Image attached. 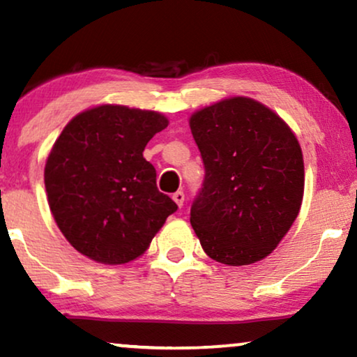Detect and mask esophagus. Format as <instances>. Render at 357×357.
<instances>
[{
	"label": "esophagus",
	"instance_id": "obj_1",
	"mask_svg": "<svg viewBox=\"0 0 357 357\" xmlns=\"http://www.w3.org/2000/svg\"><path fill=\"white\" fill-rule=\"evenodd\" d=\"M172 199H174L175 203H177L178 208H182V206H183V202H185V195H183V192H175V193L172 195Z\"/></svg>",
	"mask_w": 357,
	"mask_h": 357
}]
</instances>
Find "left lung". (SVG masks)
I'll use <instances>...</instances> for the list:
<instances>
[{
  "label": "left lung",
  "instance_id": "obj_1",
  "mask_svg": "<svg viewBox=\"0 0 357 357\" xmlns=\"http://www.w3.org/2000/svg\"><path fill=\"white\" fill-rule=\"evenodd\" d=\"M204 182L190 211L203 250L224 265L263 260L299 214L304 159L280 115L250 97H231L190 116Z\"/></svg>",
  "mask_w": 357,
  "mask_h": 357
}]
</instances>
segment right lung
Wrapping results in <instances>:
<instances>
[{"instance_id": "right-lung-1", "label": "right lung", "mask_w": 357, "mask_h": 357, "mask_svg": "<svg viewBox=\"0 0 357 357\" xmlns=\"http://www.w3.org/2000/svg\"><path fill=\"white\" fill-rule=\"evenodd\" d=\"M167 125L159 112L105 104L77 114L58 136L43 174L48 206L84 257L104 265L135 260L177 211L143 158Z\"/></svg>"}]
</instances>
